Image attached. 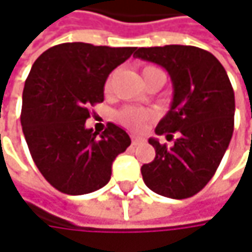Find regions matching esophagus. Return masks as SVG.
<instances>
[{"label": "esophagus", "instance_id": "34e87169", "mask_svg": "<svg viewBox=\"0 0 252 252\" xmlns=\"http://www.w3.org/2000/svg\"><path fill=\"white\" fill-rule=\"evenodd\" d=\"M143 141H144V140L140 138V137H132V140H131L132 146H137V144H140V143H143Z\"/></svg>", "mask_w": 252, "mask_h": 252}]
</instances>
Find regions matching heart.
<instances>
[{"label":"heart","mask_w":252,"mask_h":252,"mask_svg":"<svg viewBox=\"0 0 252 252\" xmlns=\"http://www.w3.org/2000/svg\"><path fill=\"white\" fill-rule=\"evenodd\" d=\"M153 70H158L156 67H152V65H147L143 68V76L153 71ZM111 87V81L108 80L106 84H105V90L108 92ZM152 118V114L149 111H144V109H140V108H126L123 111L118 112L117 115V120L126 128H131V129H135V131H140L143 129V126L147 124V121Z\"/></svg>","instance_id":"1"}]
</instances>
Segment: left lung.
I'll return each instance as SVG.
<instances>
[{"label": "left lung", "mask_w": 252, "mask_h": 252, "mask_svg": "<svg viewBox=\"0 0 252 252\" xmlns=\"http://www.w3.org/2000/svg\"><path fill=\"white\" fill-rule=\"evenodd\" d=\"M134 57L171 76L172 105L155 131L168 140L178 132L172 147L149 140L156 158L141 166L143 181L163 197H192L213 178L232 138L235 94L229 77L213 54L197 46L138 48Z\"/></svg>", "instance_id": "1"}]
</instances>
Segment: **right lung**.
<instances>
[{
    "instance_id": "add662e5",
    "label": "right lung",
    "mask_w": 252,
    "mask_h": 252,
    "mask_svg": "<svg viewBox=\"0 0 252 252\" xmlns=\"http://www.w3.org/2000/svg\"><path fill=\"white\" fill-rule=\"evenodd\" d=\"M134 51L68 42L34 61L20 120L33 162L58 191L81 195L105 187L112 162L131 144L121 126L109 123L99 134L86 128V120L89 106L103 102L108 76Z\"/></svg>"
}]
</instances>
